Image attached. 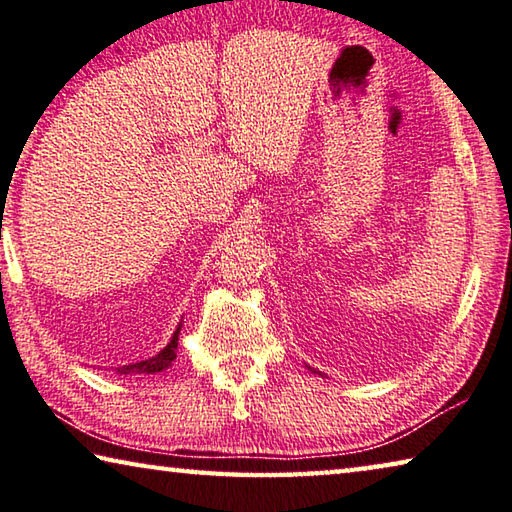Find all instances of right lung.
<instances>
[{
  "instance_id": "add662e5",
  "label": "right lung",
  "mask_w": 512,
  "mask_h": 512,
  "mask_svg": "<svg viewBox=\"0 0 512 512\" xmlns=\"http://www.w3.org/2000/svg\"><path fill=\"white\" fill-rule=\"evenodd\" d=\"M179 331L181 326L177 329V333L172 335L170 345H167L163 351H158L156 356L147 358V360H140V363H133V365H124L120 374H156L165 370V367H170V363L174 358H177V345H179Z\"/></svg>"
}]
</instances>
